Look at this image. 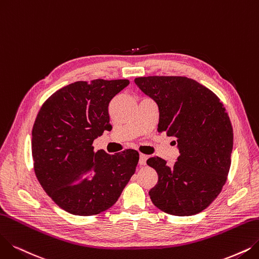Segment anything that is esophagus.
I'll return each mask as SVG.
<instances>
[{"instance_id": "1", "label": "esophagus", "mask_w": 259, "mask_h": 259, "mask_svg": "<svg viewBox=\"0 0 259 259\" xmlns=\"http://www.w3.org/2000/svg\"><path fill=\"white\" fill-rule=\"evenodd\" d=\"M147 159H148V156H147V155H144V154H140L139 164H140V165H144V164L147 163Z\"/></svg>"}]
</instances>
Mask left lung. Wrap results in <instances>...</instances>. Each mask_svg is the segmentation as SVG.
<instances>
[{
	"label": "left lung",
	"instance_id": "obj_1",
	"mask_svg": "<svg viewBox=\"0 0 259 259\" xmlns=\"http://www.w3.org/2000/svg\"><path fill=\"white\" fill-rule=\"evenodd\" d=\"M135 82L157 103V131L177 138L180 150L173 167L157 156L147 160L158 174L150 198L169 214L199 213L219 195L231 168L234 134L225 107L211 90L185 76H143Z\"/></svg>",
	"mask_w": 259,
	"mask_h": 259
}]
</instances>
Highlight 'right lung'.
<instances>
[{
  "label": "right lung",
  "instance_id": "right-lung-1",
  "mask_svg": "<svg viewBox=\"0 0 259 259\" xmlns=\"http://www.w3.org/2000/svg\"><path fill=\"white\" fill-rule=\"evenodd\" d=\"M128 79L72 82L41 106L32 132L34 170L41 187L60 208L95 215L110 208L135 173L139 153L94 151L109 123L110 101Z\"/></svg>",
  "mask_w": 259,
  "mask_h": 259
}]
</instances>
